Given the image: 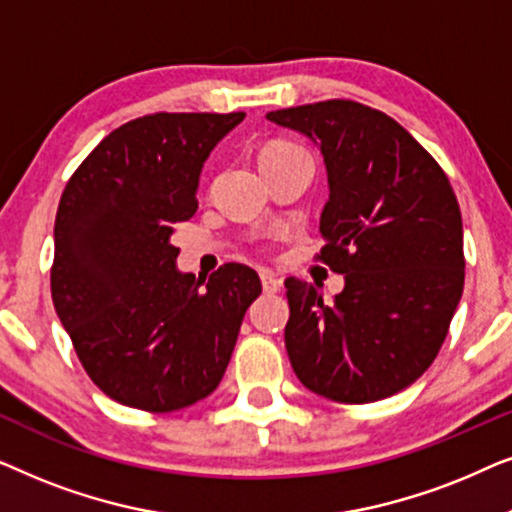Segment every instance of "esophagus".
Wrapping results in <instances>:
<instances>
[{"mask_svg":"<svg viewBox=\"0 0 512 512\" xmlns=\"http://www.w3.org/2000/svg\"><path fill=\"white\" fill-rule=\"evenodd\" d=\"M258 275H261V284L265 293H277L282 289V279H279L272 270H261Z\"/></svg>","mask_w":512,"mask_h":512,"instance_id":"esophagus-1","label":"esophagus"}]
</instances>
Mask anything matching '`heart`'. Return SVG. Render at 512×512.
<instances>
[{"mask_svg": "<svg viewBox=\"0 0 512 512\" xmlns=\"http://www.w3.org/2000/svg\"><path fill=\"white\" fill-rule=\"evenodd\" d=\"M286 151H300V149H298V146L286 144V142H275V144L265 146V149L261 151V158H265V156H275V153H286Z\"/></svg>", "mask_w": 512, "mask_h": 512, "instance_id": "obj_1", "label": "heart"}]
</instances>
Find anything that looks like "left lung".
<instances>
[{"mask_svg": "<svg viewBox=\"0 0 512 512\" xmlns=\"http://www.w3.org/2000/svg\"><path fill=\"white\" fill-rule=\"evenodd\" d=\"M321 149L328 202L317 254L345 275L331 305L289 277L293 373L338 403L410 387L436 359L464 291V228L450 179L394 118L352 100L270 111Z\"/></svg>", "mask_w": 512, "mask_h": 512, "instance_id": "1", "label": "left lung"}]
</instances>
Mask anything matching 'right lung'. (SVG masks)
<instances>
[{"mask_svg": "<svg viewBox=\"0 0 512 512\" xmlns=\"http://www.w3.org/2000/svg\"><path fill=\"white\" fill-rule=\"evenodd\" d=\"M244 114H151L109 132L62 191L51 296L90 380L114 401L174 412L219 387L244 312L247 265L177 270L174 226L198 209L209 153Z\"/></svg>", "mask_w": 512, "mask_h": 512, "instance_id": "obj_1", "label": "right lung"}]
</instances>
